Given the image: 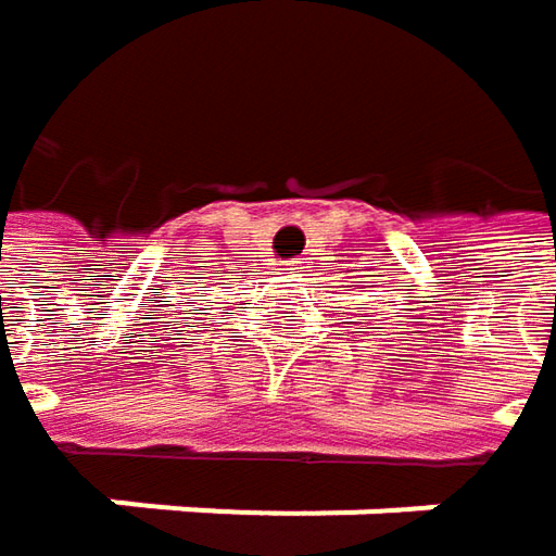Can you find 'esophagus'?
<instances>
[{"label":"esophagus","instance_id":"esophagus-1","mask_svg":"<svg viewBox=\"0 0 556 556\" xmlns=\"http://www.w3.org/2000/svg\"><path fill=\"white\" fill-rule=\"evenodd\" d=\"M286 267H289V270H299V267H302V261H289Z\"/></svg>","mask_w":556,"mask_h":556}]
</instances>
